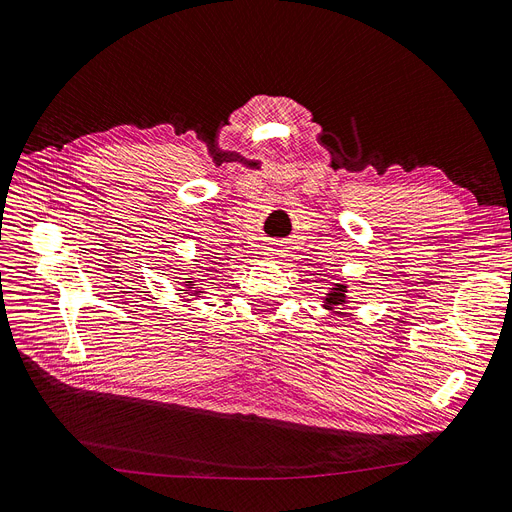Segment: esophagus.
I'll return each mask as SVG.
<instances>
[{"label": "esophagus", "mask_w": 512, "mask_h": 512, "mask_svg": "<svg viewBox=\"0 0 512 512\" xmlns=\"http://www.w3.org/2000/svg\"><path fill=\"white\" fill-rule=\"evenodd\" d=\"M268 251H270V253H268V255H270V257H272V259H276V257H278V255H280V247H278V244H272V247H270V249H268Z\"/></svg>", "instance_id": "34e87169"}]
</instances>
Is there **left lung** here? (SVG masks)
I'll return each instance as SVG.
<instances>
[{
    "mask_svg": "<svg viewBox=\"0 0 512 512\" xmlns=\"http://www.w3.org/2000/svg\"><path fill=\"white\" fill-rule=\"evenodd\" d=\"M345 293H347L345 286L330 288V295L326 297V303H328L326 309H335V305H343V303H345V301H343V299H345V297H343ZM339 309H341V307H339Z\"/></svg>",
    "mask_w": 512,
    "mask_h": 512,
    "instance_id": "obj_1",
    "label": "left lung"
}]
</instances>
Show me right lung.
Instances as JSON below:
<instances>
[{
  "mask_svg": "<svg viewBox=\"0 0 512 512\" xmlns=\"http://www.w3.org/2000/svg\"><path fill=\"white\" fill-rule=\"evenodd\" d=\"M209 272H211V270H209ZM213 272H217V270H213ZM190 280H192V278H188V288H196L194 282H190Z\"/></svg>",
  "mask_w": 512,
  "mask_h": 512,
  "instance_id": "1",
  "label": "right lung"
}]
</instances>
